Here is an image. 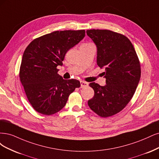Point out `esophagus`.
<instances>
[{
    "mask_svg": "<svg viewBox=\"0 0 159 159\" xmlns=\"http://www.w3.org/2000/svg\"><path fill=\"white\" fill-rule=\"evenodd\" d=\"M89 85V83H86V82L84 81H80V86H81V88H83V87L87 86Z\"/></svg>",
    "mask_w": 159,
    "mask_h": 159,
    "instance_id": "34e87169",
    "label": "esophagus"
}]
</instances>
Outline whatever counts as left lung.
Here are the masks:
<instances>
[{
  "instance_id": "obj_1",
  "label": "left lung",
  "mask_w": 159,
  "mask_h": 159,
  "mask_svg": "<svg viewBox=\"0 0 159 159\" xmlns=\"http://www.w3.org/2000/svg\"><path fill=\"white\" fill-rule=\"evenodd\" d=\"M97 48L96 63L105 68L106 85L90 83L94 90L88 101L90 108L106 117L122 110L132 98L141 77L139 59L131 42L125 35L107 30H87Z\"/></svg>"
}]
</instances>
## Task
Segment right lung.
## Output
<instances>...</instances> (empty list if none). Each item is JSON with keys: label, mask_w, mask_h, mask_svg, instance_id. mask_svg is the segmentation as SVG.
Here are the masks:
<instances>
[{"label": "right lung", "mask_w": 159, "mask_h": 159, "mask_svg": "<svg viewBox=\"0 0 159 159\" xmlns=\"http://www.w3.org/2000/svg\"><path fill=\"white\" fill-rule=\"evenodd\" d=\"M84 36V30L55 31L35 39L25 49L20 79L30 103L39 113H57L80 86L78 80L63 79L57 66H62L66 53Z\"/></svg>", "instance_id": "1"}]
</instances>
